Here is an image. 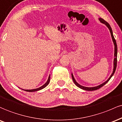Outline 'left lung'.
<instances>
[{"mask_svg": "<svg viewBox=\"0 0 122 122\" xmlns=\"http://www.w3.org/2000/svg\"><path fill=\"white\" fill-rule=\"evenodd\" d=\"M98 20H100V22L101 23H102V24H104L105 25H106V26L107 27V28H108V29L109 30V31H110L111 35L112 40V41H113V44H114V59H113V71H112V72L111 75V76H109V78L106 81L104 82H103L102 83V84H100V85H98V86H94V87H85V86H82V85H79V83L76 81V79H75V78H74V77L73 74H72V73H71V76H72V80H73V82H74V83H75V85H76V86H78V87H79V88L85 90V91H96V90L98 89H99V88H100V87H102V86H103L105 84H106V83L109 81V79L111 78L112 76L114 74L115 72V70H116V65H117V44H116V40H115V39L114 37H113V35L112 30V29H111V28L110 25H109V24H108V23L107 22L105 21V20H104L103 19L101 18H98Z\"/></svg>", "mask_w": 122, "mask_h": 122, "instance_id": "obj_1", "label": "left lung"}]
</instances>
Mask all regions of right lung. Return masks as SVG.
<instances>
[{"instance_id":"right-lung-1","label":"right lung","mask_w":122,"mask_h":122,"mask_svg":"<svg viewBox=\"0 0 122 122\" xmlns=\"http://www.w3.org/2000/svg\"><path fill=\"white\" fill-rule=\"evenodd\" d=\"M50 76H49L48 78L47 81H46V82L45 83L43 86H41V87H39V88L34 89H30V90H28V89L25 90V89H21L24 90V91H26V92H33L39 91H40V90H41V89H43L44 88V87H46V86H47L49 84V83H50Z\"/></svg>"}]
</instances>
